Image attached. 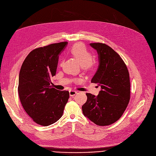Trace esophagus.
<instances>
[{
	"mask_svg": "<svg viewBox=\"0 0 156 156\" xmlns=\"http://www.w3.org/2000/svg\"><path fill=\"white\" fill-rule=\"evenodd\" d=\"M76 93H77V92L75 91L72 90V91H69V94H70V96H75V94H76Z\"/></svg>",
	"mask_w": 156,
	"mask_h": 156,
	"instance_id": "esophagus-1",
	"label": "esophagus"
}]
</instances>
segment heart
<instances>
[{"instance_id": "1", "label": "heart", "mask_w": 156, "mask_h": 156, "mask_svg": "<svg viewBox=\"0 0 156 156\" xmlns=\"http://www.w3.org/2000/svg\"><path fill=\"white\" fill-rule=\"evenodd\" d=\"M70 53L75 57L83 68L86 70H91L95 66V62L92 59V54L89 51L84 44L78 43L73 45L70 50Z\"/></svg>"}]
</instances>
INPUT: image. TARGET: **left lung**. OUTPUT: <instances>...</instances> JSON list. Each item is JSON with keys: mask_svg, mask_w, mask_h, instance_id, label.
Listing matches in <instances>:
<instances>
[{"mask_svg": "<svg viewBox=\"0 0 156 156\" xmlns=\"http://www.w3.org/2000/svg\"><path fill=\"white\" fill-rule=\"evenodd\" d=\"M98 54L99 66L91 80L101 88L97 96L86 93L82 106L85 117L99 126L117 122L123 115L130 99L129 75L120 56L105 44L91 43Z\"/></svg>", "mask_w": 156, "mask_h": 156, "instance_id": "1", "label": "left lung"}]
</instances>
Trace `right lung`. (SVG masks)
Masks as SVG:
<instances>
[{
	"label": "right lung",
	"mask_w": 156,
	"mask_h": 156,
	"mask_svg": "<svg viewBox=\"0 0 156 156\" xmlns=\"http://www.w3.org/2000/svg\"><path fill=\"white\" fill-rule=\"evenodd\" d=\"M67 42L51 44L33 50L21 65L18 92L25 112L37 124L49 126L58 120L69 98L68 91L51 85L55 75L58 55Z\"/></svg>",
	"instance_id": "add662e5"
}]
</instances>
